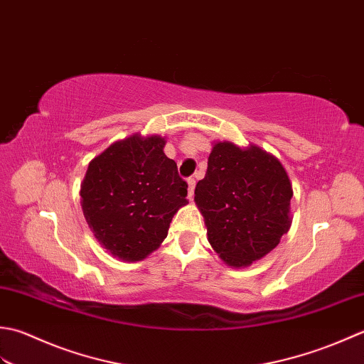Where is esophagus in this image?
<instances>
[{
	"mask_svg": "<svg viewBox=\"0 0 364 364\" xmlns=\"http://www.w3.org/2000/svg\"><path fill=\"white\" fill-rule=\"evenodd\" d=\"M188 183V198L193 199V195H195V187H196V181L193 179V177H190V179L187 181Z\"/></svg>",
	"mask_w": 364,
	"mask_h": 364,
	"instance_id": "obj_1",
	"label": "esophagus"
}]
</instances>
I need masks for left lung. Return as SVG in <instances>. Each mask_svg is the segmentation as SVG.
<instances>
[{
  "instance_id": "left-lung-1",
  "label": "left lung",
  "mask_w": 364,
  "mask_h": 364,
  "mask_svg": "<svg viewBox=\"0 0 364 364\" xmlns=\"http://www.w3.org/2000/svg\"><path fill=\"white\" fill-rule=\"evenodd\" d=\"M292 183L281 161L256 144L213 143L207 173L195 188L207 240L226 265L248 267L291 228Z\"/></svg>"
}]
</instances>
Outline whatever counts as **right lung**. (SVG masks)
Returning <instances> with one entry per match:
<instances>
[{"label": "right lung", "instance_id": "obj_1", "mask_svg": "<svg viewBox=\"0 0 364 364\" xmlns=\"http://www.w3.org/2000/svg\"><path fill=\"white\" fill-rule=\"evenodd\" d=\"M160 135L135 133L89 163L81 209L95 240L121 261H143L166 239L174 213L187 204L188 185L168 159Z\"/></svg>", "mask_w": 364, "mask_h": 364}]
</instances>
